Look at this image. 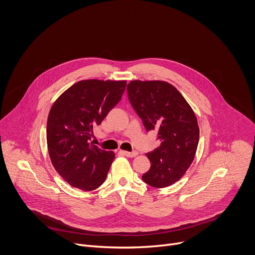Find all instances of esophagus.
<instances>
[{"instance_id": "34e87169", "label": "esophagus", "mask_w": 255, "mask_h": 255, "mask_svg": "<svg viewBox=\"0 0 255 255\" xmlns=\"http://www.w3.org/2000/svg\"><path fill=\"white\" fill-rule=\"evenodd\" d=\"M121 153H123V154L126 155L127 157H135V156L138 154L137 151H131V152H129V151H124V150H121Z\"/></svg>"}]
</instances>
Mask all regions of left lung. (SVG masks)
<instances>
[{
	"label": "left lung",
	"mask_w": 255,
	"mask_h": 255,
	"mask_svg": "<svg viewBox=\"0 0 255 255\" xmlns=\"http://www.w3.org/2000/svg\"><path fill=\"white\" fill-rule=\"evenodd\" d=\"M129 102L147 132L157 131L160 145L146 155L150 169L142 175L153 188L171 186L192 164L199 143V125L191 106L170 84L132 81Z\"/></svg>",
	"instance_id": "1"
}]
</instances>
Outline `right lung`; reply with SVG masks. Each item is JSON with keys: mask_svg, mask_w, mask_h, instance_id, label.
Masks as SVG:
<instances>
[{"mask_svg": "<svg viewBox=\"0 0 255 255\" xmlns=\"http://www.w3.org/2000/svg\"><path fill=\"white\" fill-rule=\"evenodd\" d=\"M126 81H81L52 105L47 119V147L56 171L83 191L99 188L115 158L91 141L93 128L120 102Z\"/></svg>", "mask_w": 255, "mask_h": 255, "instance_id": "add662e5", "label": "right lung"}]
</instances>
